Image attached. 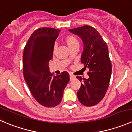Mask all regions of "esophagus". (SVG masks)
Returning a JSON list of instances; mask_svg holds the SVG:
<instances>
[{
  "label": "esophagus",
  "instance_id": "1",
  "mask_svg": "<svg viewBox=\"0 0 132 132\" xmlns=\"http://www.w3.org/2000/svg\"><path fill=\"white\" fill-rule=\"evenodd\" d=\"M70 80H73L74 79H75V77L74 76V75H71V74H70Z\"/></svg>",
  "mask_w": 132,
  "mask_h": 132
}]
</instances>
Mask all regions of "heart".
<instances>
[{"instance_id": "heart-1", "label": "heart", "mask_w": 132, "mask_h": 132, "mask_svg": "<svg viewBox=\"0 0 132 132\" xmlns=\"http://www.w3.org/2000/svg\"><path fill=\"white\" fill-rule=\"evenodd\" d=\"M64 42L69 48H71L75 44H79V40L73 35H68V36H66L64 38Z\"/></svg>"}]
</instances>
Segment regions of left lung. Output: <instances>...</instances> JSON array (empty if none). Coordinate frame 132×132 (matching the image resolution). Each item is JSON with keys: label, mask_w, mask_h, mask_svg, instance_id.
<instances>
[{"label": "left lung", "mask_w": 132, "mask_h": 132, "mask_svg": "<svg viewBox=\"0 0 132 132\" xmlns=\"http://www.w3.org/2000/svg\"><path fill=\"white\" fill-rule=\"evenodd\" d=\"M82 39L84 45L81 55L83 69L88 68V79H83L77 92L79 102L86 106L98 104L104 98L109 86L112 64L106 43L100 34L90 26H83L69 29ZM80 81L82 77H77Z\"/></svg>", "instance_id": "left-lung-1"}]
</instances>
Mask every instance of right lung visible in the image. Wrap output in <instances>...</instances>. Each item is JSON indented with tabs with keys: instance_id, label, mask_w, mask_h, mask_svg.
Listing matches in <instances>:
<instances>
[{
	"instance_id": "1",
	"label": "right lung",
	"mask_w": 132,
	"mask_h": 132,
	"mask_svg": "<svg viewBox=\"0 0 132 132\" xmlns=\"http://www.w3.org/2000/svg\"><path fill=\"white\" fill-rule=\"evenodd\" d=\"M60 31L54 28H39L28 39L23 53V73L28 86L35 100L48 108L60 104L70 80L67 71L53 76L48 66Z\"/></svg>"
}]
</instances>
